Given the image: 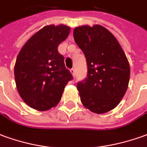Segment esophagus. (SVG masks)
Returning a JSON list of instances; mask_svg holds the SVG:
<instances>
[{
	"instance_id": "esophagus-1",
	"label": "esophagus",
	"mask_w": 147,
	"mask_h": 147,
	"mask_svg": "<svg viewBox=\"0 0 147 147\" xmlns=\"http://www.w3.org/2000/svg\"><path fill=\"white\" fill-rule=\"evenodd\" d=\"M70 71H71V73L72 74V76H73L74 77L76 76V68H75V67H72V68L70 70Z\"/></svg>"
}]
</instances>
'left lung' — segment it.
I'll return each mask as SVG.
<instances>
[{
  "label": "left lung",
  "instance_id": "obj_1",
  "mask_svg": "<svg viewBox=\"0 0 147 147\" xmlns=\"http://www.w3.org/2000/svg\"><path fill=\"white\" fill-rule=\"evenodd\" d=\"M73 36L86 57L88 74L77 84L83 105L96 114L114 109L127 90L130 65L119 43L101 25H84Z\"/></svg>",
  "mask_w": 147,
  "mask_h": 147
}]
</instances>
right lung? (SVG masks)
<instances>
[{
  "instance_id": "obj_1",
  "label": "right lung",
  "mask_w": 147,
  "mask_h": 147,
  "mask_svg": "<svg viewBox=\"0 0 147 147\" xmlns=\"http://www.w3.org/2000/svg\"><path fill=\"white\" fill-rule=\"evenodd\" d=\"M70 32L60 24L38 31L19 52L14 67L16 88L24 102L38 111L56 106L67 84L73 79L58 46Z\"/></svg>"
}]
</instances>
